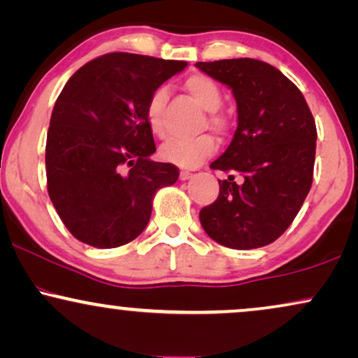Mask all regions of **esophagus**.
Returning a JSON list of instances; mask_svg holds the SVG:
<instances>
[{"label":"esophagus","instance_id":"1","mask_svg":"<svg viewBox=\"0 0 358 358\" xmlns=\"http://www.w3.org/2000/svg\"><path fill=\"white\" fill-rule=\"evenodd\" d=\"M188 178H192V171H188V170H182L180 171V180H188Z\"/></svg>","mask_w":358,"mask_h":358}]
</instances>
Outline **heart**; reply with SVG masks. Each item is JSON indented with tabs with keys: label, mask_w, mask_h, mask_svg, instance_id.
I'll return each mask as SVG.
<instances>
[{
	"label": "heart",
	"mask_w": 358,
	"mask_h": 358,
	"mask_svg": "<svg viewBox=\"0 0 358 358\" xmlns=\"http://www.w3.org/2000/svg\"><path fill=\"white\" fill-rule=\"evenodd\" d=\"M185 89L188 90L189 96L196 101L205 110L210 112L208 115V125L213 132L224 135L229 130L228 117L220 114L218 108L223 102V96L218 84L205 74H193L185 80ZM165 103H166V90L157 89L147 102L145 115L148 127L157 137H165ZM216 152V142L211 135H198L194 138H170L160 147L158 155L166 164L182 166V169H194L206 158H210Z\"/></svg>",
	"instance_id": "1"
}]
</instances>
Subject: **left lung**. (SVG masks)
I'll list each match as a JSON object with an SVG mask.
<instances>
[{
  "instance_id": "8db88e82",
  "label": "left lung",
  "mask_w": 358,
  "mask_h": 358,
  "mask_svg": "<svg viewBox=\"0 0 358 358\" xmlns=\"http://www.w3.org/2000/svg\"><path fill=\"white\" fill-rule=\"evenodd\" d=\"M194 66L233 89L238 106L231 143L210 165L229 176L200 211L201 226L226 248H262L291 226L309 193L315 120L296 84L268 62L239 57ZM236 173L243 182L234 180Z\"/></svg>"
}]
</instances>
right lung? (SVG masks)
<instances>
[{
    "label": "right lung",
    "mask_w": 358,
    "mask_h": 358,
    "mask_svg": "<svg viewBox=\"0 0 358 358\" xmlns=\"http://www.w3.org/2000/svg\"><path fill=\"white\" fill-rule=\"evenodd\" d=\"M187 67L142 54L110 52L72 74L54 103L46 142L48 193L74 238L110 250L134 241L153 196L180 171L150 160L157 150L145 108Z\"/></svg>",
    "instance_id": "add662e5"
}]
</instances>
